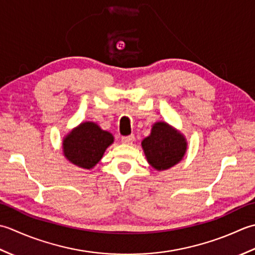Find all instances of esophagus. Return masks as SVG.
Wrapping results in <instances>:
<instances>
[{
  "label": "esophagus",
  "instance_id": "34e87169",
  "mask_svg": "<svg viewBox=\"0 0 255 255\" xmlns=\"http://www.w3.org/2000/svg\"><path fill=\"white\" fill-rule=\"evenodd\" d=\"M134 139H135L134 135H128V136H123L122 139H121V142H122L123 144L129 145V144H132V143L134 142Z\"/></svg>",
  "mask_w": 255,
  "mask_h": 255
}]
</instances>
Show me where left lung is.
Masks as SVG:
<instances>
[{
	"label": "left lung",
	"mask_w": 255,
	"mask_h": 255,
	"mask_svg": "<svg viewBox=\"0 0 255 255\" xmlns=\"http://www.w3.org/2000/svg\"><path fill=\"white\" fill-rule=\"evenodd\" d=\"M147 162L153 168L165 170L178 164L187 149L185 136L166 122H156L142 141Z\"/></svg>",
	"instance_id": "1"
}]
</instances>
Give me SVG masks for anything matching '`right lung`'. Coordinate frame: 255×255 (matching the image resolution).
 Wrapping results in <instances>:
<instances>
[{"label":"right lung","instance_id":"add662e5","mask_svg":"<svg viewBox=\"0 0 255 255\" xmlns=\"http://www.w3.org/2000/svg\"><path fill=\"white\" fill-rule=\"evenodd\" d=\"M113 143V135L95 122H84L66 135L62 152L70 163L90 169L99 163L108 146Z\"/></svg>","mask_w":255,"mask_h":255}]
</instances>
